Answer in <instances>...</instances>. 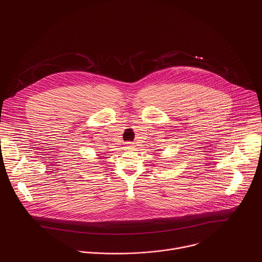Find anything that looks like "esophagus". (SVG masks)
Instances as JSON below:
<instances>
[{"label":"esophagus","instance_id":"1","mask_svg":"<svg viewBox=\"0 0 262 262\" xmlns=\"http://www.w3.org/2000/svg\"><path fill=\"white\" fill-rule=\"evenodd\" d=\"M127 146H128V147H130V143H127Z\"/></svg>","mask_w":262,"mask_h":262}]
</instances>
